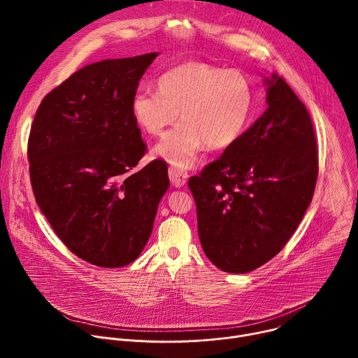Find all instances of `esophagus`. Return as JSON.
Returning a JSON list of instances; mask_svg holds the SVG:
<instances>
[{
  "instance_id": "34e87169",
  "label": "esophagus",
  "mask_w": 358,
  "mask_h": 358,
  "mask_svg": "<svg viewBox=\"0 0 358 358\" xmlns=\"http://www.w3.org/2000/svg\"><path fill=\"white\" fill-rule=\"evenodd\" d=\"M169 177H170V181L174 187L180 188L182 187L187 180H188V173L184 171V170H180V169H176V167H170L169 169Z\"/></svg>"
}]
</instances>
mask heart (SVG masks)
<instances>
[{
    "mask_svg": "<svg viewBox=\"0 0 358 358\" xmlns=\"http://www.w3.org/2000/svg\"><path fill=\"white\" fill-rule=\"evenodd\" d=\"M157 90H140L131 99V113L150 136L160 137L155 156L176 169H191L201 150L234 144L246 130L253 110V87L239 71L185 62L164 72Z\"/></svg>",
    "mask_w": 358,
    "mask_h": 358,
    "instance_id": "1",
    "label": "heart"
}]
</instances>
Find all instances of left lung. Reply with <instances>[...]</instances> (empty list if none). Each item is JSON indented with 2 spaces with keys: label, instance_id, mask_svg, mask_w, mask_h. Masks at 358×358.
<instances>
[{
  "label": "left lung",
  "instance_id": "1",
  "mask_svg": "<svg viewBox=\"0 0 358 358\" xmlns=\"http://www.w3.org/2000/svg\"><path fill=\"white\" fill-rule=\"evenodd\" d=\"M268 109L188 187L208 259L248 273L278 255L310 206L317 148L308 109L276 73L264 75Z\"/></svg>",
  "mask_w": 358,
  "mask_h": 358
}]
</instances>
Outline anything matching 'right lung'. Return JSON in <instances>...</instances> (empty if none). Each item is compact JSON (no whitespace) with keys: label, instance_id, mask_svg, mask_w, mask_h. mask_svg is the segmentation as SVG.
<instances>
[{"label":"right lung","instance_id":"right-lung-1","mask_svg":"<svg viewBox=\"0 0 358 358\" xmlns=\"http://www.w3.org/2000/svg\"><path fill=\"white\" fill-rule=\"evenodd\" d=\"M159 55L83 66L43 97L31 127L38 207L76 257L100 268L140 257L170 187L163 162L131 171L145 151L131 99Z\"/></svg>","mask_w":358,"mask_h":358}]
</instances>
